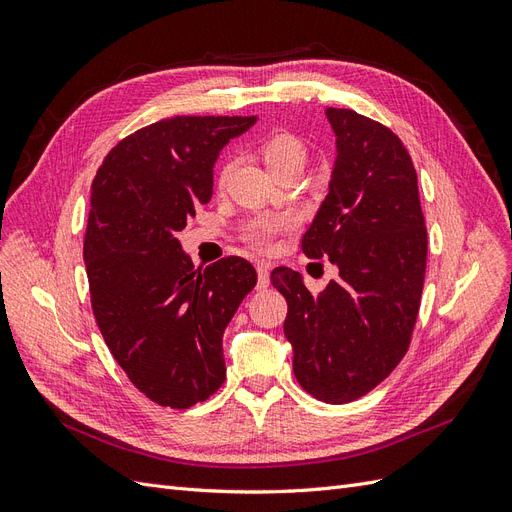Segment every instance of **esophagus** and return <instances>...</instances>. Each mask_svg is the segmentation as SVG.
<instances>
[{"label":"esophagus","instance_id":"1","mask_svg":"<svg viewBox=\"0 0 512 512\" xmlns=\"http://www.w3.org/2000/svg\"><path fill=\"white\" fill-rule=\"evenodd\" d=\"M269 271L271 267L267 265V262H258L256 265V273H258V288H267L269 286Z\"/></svg>","mask_w":512,"mask_h":512}]
</instances>
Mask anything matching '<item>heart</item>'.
I'll return each mask as SVG.
<instances>
[{
    "instance_id": "obj_1",
    "label": "heart",
    "mask_w": 512,
    "mask_h": 512,
    "mask_svg": "<svg viewBox=\"0 0 512 512\" xmlns=\"http://www.w3.org/2000/svg\"><path fill=\"white\" fill-rule=\"evenodd\" d=\"M258 151L262 160L269 166L273 175H280L282 170L288 168H303L307 162V147L299 136L292 132L277 130L262 138ZM226 177V168L222 170V179ZM292 226V220L286 215H260L252 222H247L243 228V239L254 245L256 250H269L273 245V239L280 232L288 230Z\"/></svg>"
}]
</instances>
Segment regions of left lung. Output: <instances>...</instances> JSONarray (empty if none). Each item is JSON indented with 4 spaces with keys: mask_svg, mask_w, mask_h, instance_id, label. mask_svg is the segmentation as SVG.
I'll return each mask as SVG.
<instances>
[{
    "mask_svg": "<svg viewBox=\"0 0 512 512\" xmlns=\"http://www.w3.org/2000/svg\"><path fill=\"white\" fill-rule=\"evenodd\" d=\"M337 156L329 194L303 235L309 258L339 277L320 294L277 267L284 335L303 389L348 404L378 386L410 346L427 265V228L412 158L399 136L350 108H327Z\"/></svg>",
    "mask_w": 512,
    "mask_h": 512,
    "instance_id": "1",
    "label": "left lung"
}]
</instances>
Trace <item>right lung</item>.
Wrapping results in <instances>:
<instances>
[{
    "instance_id": "add662e5",
    "label": "right lung",
    "mask_w": 512,
    "mask_h": 512,
    "mask_svg": "<svg viewBox=\"0 0 512 512\" xmlns=\"http://www.w3.org/2000/svg\"><path fill=\"white\" fill-rule=\"evenodd\" d=\"M256 117H170L123 138L91 183L83 243L104 342L151 401L190 408L226 378L222 337L256 269L239 256L194 269L177 232L213 194L220 151Z\"/></svg>"
}]
</instances>
